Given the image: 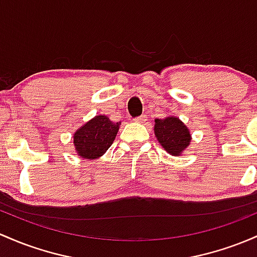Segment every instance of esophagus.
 <instances>
[{"label":"esophagus","mask_w":257,"mask_h":257,"mask_svg":"<svg viewBox=\"0 0 257 257\" xmlns=\"http://www.w3.org/2000/svg\"><path fill=\"white\" fill-rule=\"evenodd\" d=\"M146 119H148V114H142V115H140V117L135 118V122L142 123V122H145Z\"/></svg>","instance_id":"1"}]
</instances>
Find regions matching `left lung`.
I'll use <instances>...</instances> for the list:
<instances>
[{
    "instance_id": "1",
    "label": "left lung",
    "mask_w": 257,
    "mask_h": 257,
    "mask_svg": "<svg viewBox=\"0 0 257 257\" xmlns=\"http://www.w3.org/2000/svg\"><path fill=\"white\" fill-rule=\"evenodd\" d=\"M154 131L161 146L172 156L182 155L191 142L188 126L179 118L172 115L163 119H155Z\"/></svg>"
}]
</instances>
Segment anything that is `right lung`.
<instances>
[{"instance_id": "right-lung-1", "label": "right lung", "mask_w": 257, "mask_h": 257, "mask_svg": "<svg viewBox=\"0 0 257 257\" xmlns=\"http://www.w3.org/2000/svg\"><path fill=\"white\" fill-rule=\"evenodd\" d=\"M120 122H112L106 115H96L75 132L73 143L77 154L86 160H96L114 142Z\"/></svg>"}]
</instances>
